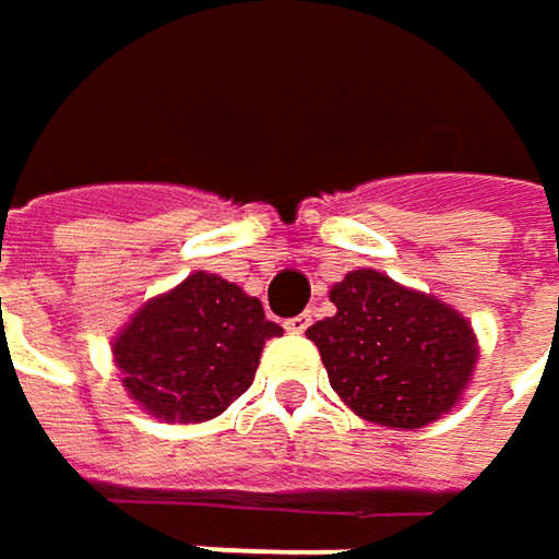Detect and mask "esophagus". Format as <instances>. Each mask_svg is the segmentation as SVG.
<instances>
[{
	"mask_svg": "<svg viewBox=\"0 0 559 559\" xmlns=\"http://www.w3.org/2000/svg\"><path fill=\"white\" fill-rule=\"evenodd\" d=\"M310 323H313V317H310V313H297V317H290V320L284 323V330H287V332H307V330H310Z\"/></svg>",
	"mask_w": 559,
	"mask_h": 559,
	"instance_id": "1",
	"label": "esophagus"
}]
</instances>
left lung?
<instances>
[{
  "mask_svg": "<svg viewBox=\"0 0 559 559\" xmlns=\"http://www.w3.org/2000/svg\"><path fill=\"white\" fill-rule=\"evenodd\" d=\"M335 313L313 323L332 390L368 423L423 429L448 413L477 361L474 332L448 304L381 272H348L332 287Z\"/></svg>",
  "mask_w": 559,
  "mask_h": 559,
  "instance_id": "left-lung-1",
  "label": "left lung"
}]
</instances>
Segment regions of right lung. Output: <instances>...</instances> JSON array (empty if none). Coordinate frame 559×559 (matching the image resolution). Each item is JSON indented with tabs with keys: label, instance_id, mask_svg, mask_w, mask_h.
<instances>
[{
	"label": "right lung",
	"instance_id": "obj_1",
	"mask_svg": "<svg viewBox=\"0 0 559 559\" xmlns=\"http://www.w3.org/2000/svg\"><path fill=\"white\" fill-rule=\"evenodd\" d=\"M272 335L281 326L255 297L194 272L130 320L115 361L130 396L156 419L204 423L249 390Z\"/></svg>",
	"mask_w": 559,
	"mask_h": 559
}]
</instances>
